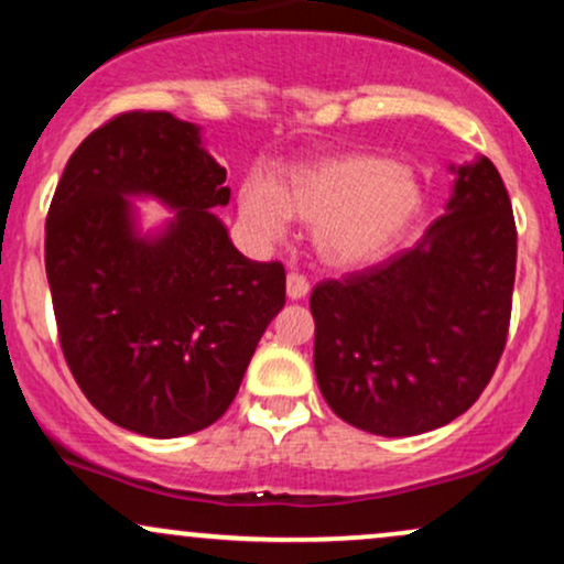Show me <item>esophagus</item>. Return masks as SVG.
Listing matches in <instances>:
<instances>
[{"label": "esophagus", "instance_id": "esophagus-1", "mask_svg": "<svg viewBox=\"0 0 564 564\" xmlns=\"http://www.w3.org/2000/svg\"><path fill=\"white\" fill-rule=\"evenodd\" d=\"M307 291H310L307 278H304L302 273H289V278H286L289 300H302V296H307Z\"/></svg>", "mask_w": 564, "mask_h": 564}]
</instances>
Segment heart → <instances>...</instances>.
Returning <instances> with one entry per match:
<instances>
[{
	"label": "heart",
	"instance_id": "heart-1",
	"mask_svg": "<svg viewBox=\"0 0 564 564\" xmlns=\"http://www.w3.org/2000/svg\"><path fill=\"white\" fill-rule=\"evenodd\" d=\"M424 204L416 172L373 153H341L291 174L286 191L249 180L241 191L246 223L264 238H281L289 217L313 225L321 260L364 268L390 254Z\"/></svg>",
	"mask_w": 564,
	"mask_h": 564
}]
</instances>
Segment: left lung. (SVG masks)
<instances>
[{"label":"left lung","instance_id":"obj_1","mask_svg":"<svg viewBox=\"0 0 564 564\" xmlns=\"http://www.w3.org/2000/svg\"><path fill=\"white\" fill-rule=\"evenodd\" d=\"M517 225L490 159L458 166L445 215L403 249L310 294L315 377L347 424L408 437L469 411L511 318Z\"/></svg>","mask_w":564,"mask_h":564}]
</instances>
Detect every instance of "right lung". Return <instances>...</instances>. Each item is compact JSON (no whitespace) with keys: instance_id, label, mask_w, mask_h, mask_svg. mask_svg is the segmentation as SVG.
I'll list each match as a JSON object with an SVG mask.
<instances>
[{"instance_id":"1","label":"right lung","mask_w":564,"mask_h":564,"mask_svg":"<svg viewBox=\"0 0 564 564\" xmlns=\"http://www.w3.org/2000/svg\"><path fill=\"white\" fill-rule=\"evenodd\" d=\"M198 129L127 111L87 134L44 225V268L63 358L108 422L145 437L215 424L286 302L281 262H251L209 209L230 200ZM178 209L156 242L134 239L124 195Z\"/></svg>"}]
</instances>
